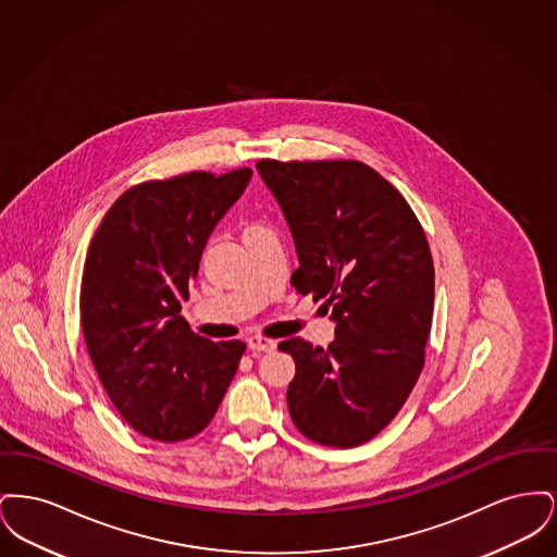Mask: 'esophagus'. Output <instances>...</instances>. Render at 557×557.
<instances>
[{"mask_svg": "<svg viewBox=\"0 0 557 557\" xmlns=\"http://www.w3.org/2000/svg\"><path fill=\"white\" fill-rule=\"evenodd\" d=\"M277 343L271 341V338H263V336H250L248 338V348L255 350V352H271L275 350Z\"/></svg>", "mask_w": 557, "mask_h": 557, "instance_id": "esophagus-1", "label": "esophagus"}]
</instances>
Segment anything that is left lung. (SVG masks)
<instances>
[{"label":"left lung","mask_w":557,"mask_h":557,"mask_svg":"<svg viewBox=\"0 0 557 557\" xmlns=\"http://www.w3.org/2000/svg\"><path fill=\"white\" fill-rule=\"evenodd\" d=\"M288 221L292 286L332 311L327 348L280 343L296 363L286 400L294 425L325 447L368 443L395 420L422 368L434 309L424 230L377 171L359 160H259Z\"/></svg>","instance_id":"1"}]
</instances>
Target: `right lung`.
<instances>
[{
  "instance_id": "add662e5",
  "label": "right lung",
  "mask_w": 557,
  "mask_h": 557,
  "mask_svg": "<svg viewBox=\"0 0 557 557\" xmlns=\"http://www.w3.org/2000/svg\"><path fill=\"white\" fill-rule=\"evenodd\" d=\"M250 169L191 171L129 187L89 244L81 325L89 359L123 420L180 443L211 424L246 345L189 330V298L207 239L238 200Z\"/></svg>"
}]
</instances>
